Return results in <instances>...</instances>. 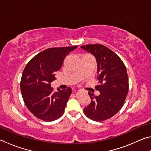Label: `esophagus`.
Wrapping results in <instances>:
<instances>
[{
	"label": "esophagus",
	"instance_id": "1",
	"mask_svg": "<svg viewBox=\"0 0 151 151\" xmlns=\"http://www.w3.org/2000/svg\"><path fill=\"white\" fill-rule=\"evenodd\" d=\"M78 91H80V90H78Z\"/></svg>",
	"mask_w": 151,
	"mask_h": 151
}]
</instances>
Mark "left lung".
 I'll return each mask as SVG.
<instances>
[{"label":"left lung","mask_w":151,"mask_h":151,"mask_svg":"<svg viewBox=\"0 0 151 151\" xmlns=\"http://www.w3.org/2000/svg\"><path fill=\"white\" fill-rule=\"evenodd\" d=\"M81 48L91 53L97 63L100 92L95 96L88 92L91 102L84 112L94 121H103L116 114L123 106L129 91V78L126 66L116 53L100 44L86 45Z\"/></svg>","instance_id":"8db88e82"}]
</instances>
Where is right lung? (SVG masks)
I'll list each match as a JSON object with an SVG mask.
<instances>
[{"mask_svg": "<svg viewBox=\"0 0 151 151\" xmlns=\"http://www.w3.org/2000/svg\"><path fill=\"white\" fill-rule=\"evenodd\" d=\"M77 46L50 48L33 57L25 66L20 87L25 105L44 121H53L63 115L72 91L58 88L53 92L50 84L61 68L66 55Z\"/></svg>", "mask_w": 151, "mask_h": 151, "instance_id": "add662e5", "label": "right lung"}]
</instances>
